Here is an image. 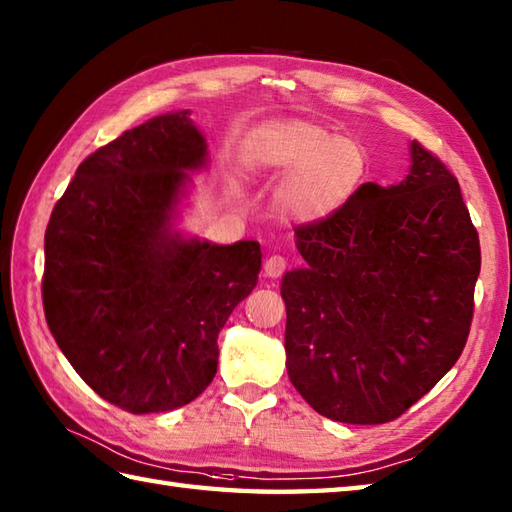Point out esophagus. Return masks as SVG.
Masks as SVG:
<instances>
[{
	"label": "esophagus",
	"mask_w": 512,
	"mask_h": 512,
	"mask_svg": "<svg viewBox=\"0 0 512 512\" xmlns=\"http://www.w3.org/2000/svg\"><path fill=\"white\" fill-rule=\"evenodd\" d=\"M288 262L281 255H270L264 262V275L270 279H277L286 273Z\"/></svg>",
	"instance_id": "obj_1"
}]
</instances>
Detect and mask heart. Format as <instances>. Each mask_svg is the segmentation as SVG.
<instances>
[{
  "label": "heart",
  "mask_w": 512,
  "mask_h": 512,
  "mask_svg": "<svg viewBox=\"0 0 512 512\" xmlns=\"http://www.w3.org/2000/svg\"><path fill=\"white\" fill-rule=\"evenodd\" d=\"M244 160L255 176H285L273 193V209L295 224L330 220L369 178V154L358 140L301 118L259 127L248 138Z\"/></svg>",
  "instance_id": "b5f03b06"
}]
</instances>
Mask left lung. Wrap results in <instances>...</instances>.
I'll return each mask as SVG.
<instances>
[{
	"mask_svg": "<svg viewBox=\"0 0 512 512\" xmlns=\"http://www.w3.org/2000/svg\"><path fill=\"white\" fill-rule=\"evenodd\" d=\"M409 156L402 182H367L330 220L299 226L306 266L281 281L290 383L336 422L398 418L469 336L480 237L453 173L416 140Z\"/></svg>",
	"mask_w": 512,
	"mask_h": 512,
	"instance_id": "obj_1",
	"label": "left lung"
}]
</instances>
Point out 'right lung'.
Wrapping results in <instances>:
<instances>
[{"instance_id":"right-lung-1","label":"right lung","mask_w":512,"mask_h":512,"mask_svg":"<svg viewBox=\"0 0 512 512\" xmlns=\"http://www.w3.org/2000/svg\"><path fill=\"white\" fill-rule=\"evenodd\" d=\"M189 110L167 112L96 149L46 228L43 310L61 352L112 405H189L217 372V334L257 286L253 239L211 244L178 228L209 167Z\"/></svg>"}]
</instances>
